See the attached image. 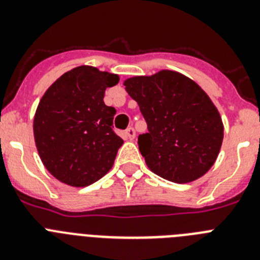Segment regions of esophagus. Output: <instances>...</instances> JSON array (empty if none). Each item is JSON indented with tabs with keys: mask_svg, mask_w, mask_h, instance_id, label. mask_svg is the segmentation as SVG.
<instances>
[{
	"mask_svg": "<svg viewBox=\"0 0 260 260\" xmlns=\"http://www.w3.org/2000/svg\"><path fill=\"white\" fill-rule=\"evenodd\" d=\"M125 134H126V138H127V139L133 141V139L135 138V130L133 127H128L127 130L125 132Z\"/></svg>",
	"mask_w": 260,
	"mask_h": 260,
	"instance_id": "esophagus-1",
	"label": "esophagus"
}]
</instances>
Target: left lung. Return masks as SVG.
<instances>
[{"label":"left lung","instance_id":"obj_1","mask_svg":"<svg viewBox=\"0 0 260 260\" xmlns=\"http://www.w3.org/2000/svg\"><path fill=\"white\" fill-rule=\"evenodd\" d=\"M123 86L147 121L148 133L138 144L151 172L174 183L207 173L219 156L224 125L202 87L173 70L127 78Z\"/></svg>","mask_w":260,"mask_h":260}]
</instances>
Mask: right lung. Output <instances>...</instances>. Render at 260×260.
Here are the masks:
<instances>
[{
	"label": "right lung",
	"instance_id": "right-lung-1",
	"mask_svg": "<svg viewBox=\"0 0 260 260\" xmlns=\"http://www.w3.org/2000/svg\"><path fill=\"white\" fill-rule=\"evenodd\" d=\"M118 80L117 74L78 66L41 98L34 117L35 144L47 171L62 183L84 187L113 167L123 141L112 130L116 109L103 99Z\"/></svg>",
	"mask_w": 260,
	"mask_h": 260
}]
</instances>
